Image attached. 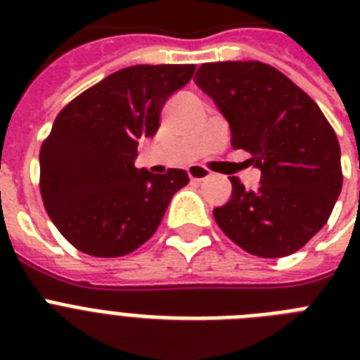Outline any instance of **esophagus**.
Wrapping results in <instances>:
<instances>
[{
  "instance_id": "obj_1",
  "label": "esophagus",
  "mask_w": 360,
  "mask_h": 360,
  "mask_svg": "<svg viewBox=\"0 0 360 360\" xmlns=\"http://www.w3.org/2000/svg\"><path fill=\"white\" fill-rule=\"evenodd\" d=\"M188 172V177H191L192 181H203V179H207L209 175V169L207 168H203V166H191V168L186 169Z\"/></svg>"
}]
</instances>
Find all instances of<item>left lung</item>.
Instances as JSON below:
<instances>
[{
  "label": "left lung",
  "instance_id": "1",
  "mask_svg": "<svg viewBox=\"0 0 360 360\" xmlns=\"http://www.w3.org/2000/svg\"><path fill=\"white\" fill-rule=\"evenodd\" d=\"M196 86L230 123L231 146L262 172L256 191L230 177V202L213 209L220 230L259 257L290 256L312 239L342 191L340 146L319 106L259 61L203 63Z\"/></svg>",
  "mask_w": 360,
  "mask_h": 360
}]
</instances>
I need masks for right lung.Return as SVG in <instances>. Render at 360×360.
<instances>
[{
	"instance_id": "obj_1",
	"label": "right lung",
	"mask_w": 360,
	"mask_h": 360,
	"mask_svg": "<svg viewBox=\"0 0 360 360\" xmlns=\"http://www.w3.org/2000/svg\"><path fill=\"white\" fill-rule=\"evenodd\" d=\"M194 65L121 69L65 106L41 147V194L48 217L78 250L117 257L157 231L185 169H138V143L157 134L160 112L186 86Z\"/></svg>"
}]
</instances>
